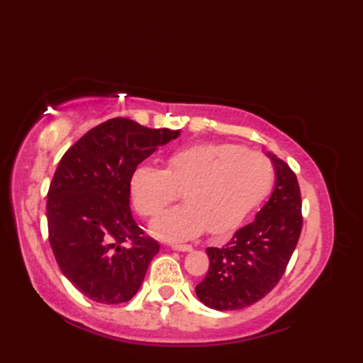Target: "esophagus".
<instances>
[{
    "instance_id": "1",
    "label": "esophagus",
    "mask_w": 363,
    "mask_h": 363,
    "mask_svg": "<svg viewBox=\"0 0 363 363\" xmlns=\"http://www.w3.org/2000/svg\"><path fill=\"white\" fill-rule=\"evenodd\" d=\"M172 250L174 251H181V252H189L194 248H191V245H172Z\"/></svg>"
}]
</instances>
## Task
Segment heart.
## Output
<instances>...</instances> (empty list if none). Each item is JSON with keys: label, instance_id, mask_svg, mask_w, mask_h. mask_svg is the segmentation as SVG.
I'll return each mask as SVG.
<instances>
[{"label": "heart", "instance_id": "heart-1", "mask_svg": "<svg viewBox=\"0 0 363 363\" xmlns=\"http://www.w3.org/2000/svg\"><path fill=\"white\" fill-rule=\"evenodd\" d=\"M274 169L260 152L235 145H196L173 152L167 168L138 167L130 198L143 215L160 212L182 191L184 201L154 218L151 233L164 240H190L204 230L233 233L264 201Z\"/></svg>", "mask_w": 363, "mask_h": 363}]
</instances>
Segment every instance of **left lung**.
I'll return each mask as SVG.
<instances>
[{"label": "left lung", "instance_id": "obj_1", "mask_svg": "<svg viewBox=\"0 0 363 363\" xmlns=\"http://www.w3.org/2000/svg\"><path fill=\"white\" fill-rule=\"evenodd\" d=\"M267 156L276 173L272 196L225 246L206 250L209 272L195 291L211 309L237 311L257 303L279 282L296 248L303 228L296 174L274 154Z\"/></svg>", "mask_w": 363, "mask_h": 363}]
</instances>
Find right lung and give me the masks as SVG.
<instances>
[{"label":"right lung","instance_id":"add662e5","mask_svg":"<svg viewBox=\"0 0 363 363\" xmlns=\"http://www.w3.org/2000/svg\"><path fill=\"white\" fill-rule=\"evenodd\" d=\"M179 134L111 118L60 159L46 201L50 245L60 272L95 303L129 301L159 252V243L143 235L130 213V177Z\"/></svg>","mask_w":363,"mask_h":363}]
</instances>
